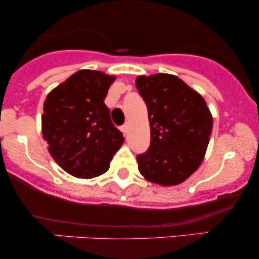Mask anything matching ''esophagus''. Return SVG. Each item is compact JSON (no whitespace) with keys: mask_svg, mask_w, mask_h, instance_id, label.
Masks as SVG:
<instances>
[{"mask_svg":"<svg viewBox=\"0 0 259 259\" xmlns=\"http://www.w3.org/2000/svg\"><path fill=\"white\" fill-rule=\"evenodd\" d=\"M119 129H120V132L123 133V134H126V132H127V124H124V125H121Z\"/></svg>","mask_w":259,"mask_h":259,"instance_id":"1","label":"esophagus"}]
</instances>
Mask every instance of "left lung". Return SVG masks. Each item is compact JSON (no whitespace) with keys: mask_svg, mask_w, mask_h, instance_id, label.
Segmentation results:
<instances>
[{"mask_svg":"<svg viewBox=\"0 0 259 259\" xmlns=\"http://www.w3.org/2000/svg\"><path fill=\"white\" fill-rule=\"evenodd\" d=\"M136 89L147 106L151 144L138 154L145 179L178 185L200 167L212 134L213 118L206 101L170 74L140 75Z\"/></svg>","mask_w":259,"mask_h":259,"instance_id":"8db88e82","label":"left lung"}]
</instances>
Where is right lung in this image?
Instances as JSON below:
<instances>
[{
  "mask_svg": "<svg viewBox=\"0 0 259 259\" xmlns=\"http://www.w3.org/2000/svg\"><path fill=\"white\" fill-rule=\"evenodd\" d=\"M115 76L82 69L47 95L41 117L52 158L73 177L106 173L124 142L111 120L105 99Z\"/></svg>",
  "mask_w": 259,
  "mask_h": 259,
  "instance_id": "obj_1",
  "label": "right lung"
}]
</instances>
